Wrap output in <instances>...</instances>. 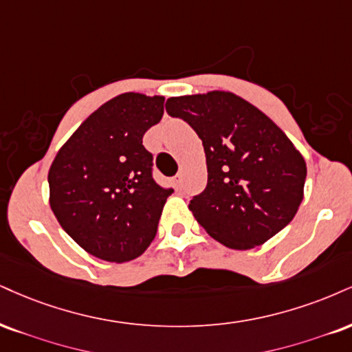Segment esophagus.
Masks as SVG:
<instances>
[{
	"label": "esophagus",
	"mask_w": 352,
	"mask_h": 352,
	"mask_svg": "<svg viewBox=\"0 0 352 352\" xmlns=\"http://www.w3.org/2000/svg\"><path fill=\"white\" fill-rule=\"evenodd\" d=\"M172 185H173V187H175L177 192H180L182 185H184V184H182V175H175V177H173V179H172Z\"/></svg>",
	"instance_id": "obj_1"
}]
</instances>
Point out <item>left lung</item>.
<instances>
[{
    "mask_svg": "<svg viewBox=\"0 0 352 352\" xmlns=\"http://www.w3.org/2000/svg\"><path fill=\"white\" fill-rule=\"evenodd\" d=\"M165 109L201 139L208 184L188 208L231 249H251L282 231L303 200L307 164L270 118L234 93L168 98Z\"/></svg>",
    "mask_w": 352,
    "mask_h": 352,
    "instance_id": "obj_1",
    "label": "left lung"
}]
</instances>
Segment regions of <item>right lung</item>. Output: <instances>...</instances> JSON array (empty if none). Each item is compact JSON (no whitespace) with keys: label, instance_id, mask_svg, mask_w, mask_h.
<instances>
[{"label":"right lung","instance_id":"1","mask_svg":"<svg viewBox=\"0 0 352 352\" xmlns=\"http://www.w3.org/2000/svg\"><path fill=\"white\" fill-rule=\"evenodd\" d=\"M164 96L122 93L85 120L49 170L50 208L91 256L128 262L149 248L173 190L152 179L146 131L162 120Z\"/></svg>","mask_w":352,"mask_h":352}]
</instances>
